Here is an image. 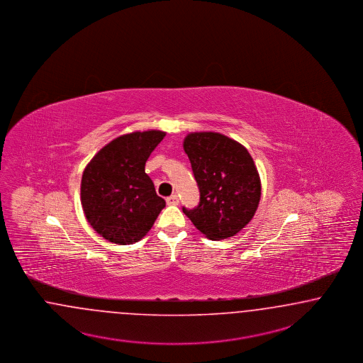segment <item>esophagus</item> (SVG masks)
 Masks as SVG:
<instances>
[{
  "instance_id": "34e87169",
  "label": "esophagus",
  "mask_w": 363,
  "mask_h": 363,
  "mask_svg": "<svg viewBox=\"0 0 363 363\" xmlns=\"http://www.w3.org/2000/svg\"><path fill=\"white\" fill-rule=\"evenodd\" d=\"M166 202H167V205H178L179 200H178V196L173 194V196H170V197L166 199Z\"/></svg>"
}]
</instances>
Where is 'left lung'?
I'll list each match as a JSON object with an SVG mask.
<instances>
[{"label":"left lung","mask_w":363,"mask_h":363,"mask_svg":"<svg viewBox=\"0 0 363 363\" xmlns=\"http://www.w3.org/2000/svg\"><path fill=\"white\" fill-rule=\"evenodd\" d=\"M184 150L200 189V205L182 208L205 238L224 240L250 224L262 197L257 167L238 140L220 133H190Z\"/></svg>","instance_id":"obj_1"}]
</instances>
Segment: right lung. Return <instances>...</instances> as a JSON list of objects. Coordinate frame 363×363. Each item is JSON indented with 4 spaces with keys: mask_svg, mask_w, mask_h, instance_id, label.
<instances>
[{
    "mask_svg": "<svg viewBox=\"0 0 363 363\" xmlns=\"http://www.w3.org/2000/svg\"><path fill=\"white\" fill-rule=\"evenodd\" d=\"M166 135L134 131L115 138L88 162L80 200L89 225L101 238L130 245L145 238L166 202L157 196L145 164Z\"/></svg>",
    "mask_w": 363,
    "mask_h": 363,
    "instance_id": "1",
    "label": "right lung"
}]
</instances>
